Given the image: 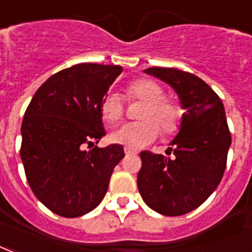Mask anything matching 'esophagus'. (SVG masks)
Here are the masks:
<instances>
[{"instance_id": "34e87169", "label": "esophagus", "mask_w": 252, "mask_h": 252, "mask_svg": "<svg viewBox=\"0 0 252 252\" xmlns=\"http://www.w3.org/2000/svg\"><path fill=\"white\" fill-rule=\"evenodd\" d=\"M124 152H126V156H128V155H136V154H137V151L131 150V148H128V147H126V148H124Z\"/></svg>"}]
</instances>
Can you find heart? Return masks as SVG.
<instances>
[{"label":"heart","instance_id":"1","mask_svg":"<svg viewBox=\"0 0 252 252\" xmlns=\"http://www.w3.org/2000/svg\"><path fill=\"white\" fill-rule=\"evenodd\" d=\"M129 101L144 102L139 119L141 121L123 126L111 135V140L131 150H140L151 144L159 136L160 127L165 137L176 135L182 128L184 109L176 100L164 97L163 87L154 80L139 79L126 88ZM102 119L111 124L120 121L124 116V101L116 93H109L101 101Z\"/></svg>","mask_w":252,"mask_h":252}]
</instances>
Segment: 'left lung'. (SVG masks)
I'll return each instance as SVG.
<instances>
[{"label": "left lung", "instance_id": "left-lung-1", "mask_svg": "<svg viewBox=\"0 0 252 252\" xmlns=\"http://www.w3.org/2000/svg\"><path fill=\"white\" fill-rule=\"evenodd\" d=\"M145 73L163 80L178 93L184 112L182 128L167 154L143 151L137 188L154 211L180 216L206 202L219 186L231 145L223 102L197 76L175 68H148Z\"/></svg>", "mask_w": 252, "mask_h": 252}]
</instances>
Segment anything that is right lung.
Instances as JSON below:
<instances>
[{
    "mask_svg": "<svg viewBox=\"0 0 252 252\" xmlns=\"http://www.w3.org/2000/svg\"><path fill=\"white\" fill-rule=\"evenodd\" d=\"M121 72L119 65H73L50 76L28 105L24 169L37 199L57 215L77 218L94 210L124 158L123 145L93 146L105 135L102 98Z\"/></svg>",
    "mask_w": 252,
    "mask_h": 252,
    "instance_id": "obj_1",
    "label": "right lung"
}]
</instances>
